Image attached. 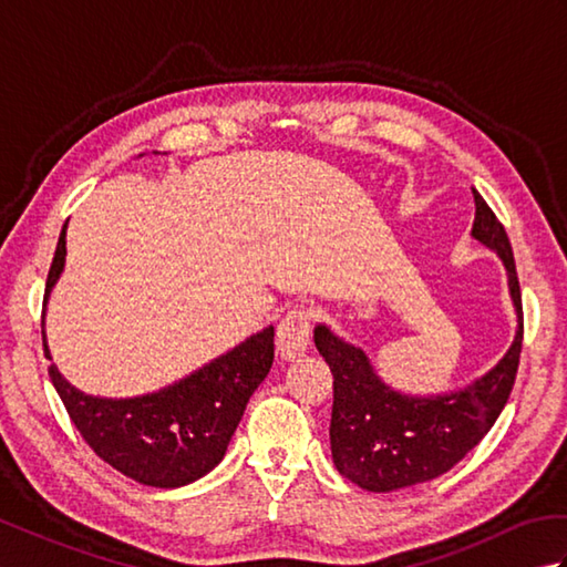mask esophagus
Returning a JSON list of instances; mask_svg holds the SVG:
<instances>
[{
  "mask_svg": "<svg viewBox=\"0 0 567 567\" xmlns=\"http://www.w3.org/2000/svg\"><path fill=\"white\" fill-rule=\"evenodd\" d=\"M309 311L305 307H295L292 311H287L285 319L277 327L275 336V346L277 353H280L282 360H295L299 355L307 353L309 348Z\"/></svg>",
  "mask_w": 567,
  "mask_h": 567,
  "instance_id": "esophagus-1",
  "label": "esophagus"
}]
</instances>
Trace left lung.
<instances>
[{
  "label": "left lung",
  "mask_w": 567,
  "mask_h": 567,
  "mask_svg": "<svg viewBox=\"0 0 567 567\" xmlns=\"http://www.w3.org/2000/svg\"><path fill=\"white\" fill-rule=\"evenodd\" d=\"M475 197L473 238L495 250L507 270L516 333L499 363L463 390L404 394L384 382L363 348L317 323L315 343L333 372L331 455L343 477L368 492H394L439 477L485 439L502 414L519 368L524 317L514 252L487 202Z\"/></svg>",
  "instance_id": "left-lung-1"
}]
</instances>
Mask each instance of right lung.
I'll use <instances>...</instances> for the list:
<instances>
[{
	"mask_svg": "<svg viewBox=\"0 0 567 567\" xmlns=\"http://www.w3.org/2000/svg\"><path fill=\"white\" fill-rule=\"evenodd\" d=\"M65 228L45 280L41 323L48 360L53 358L45 343V305L65 268ZM272 327H265L187 378L124 400L84 394L53 363L48 375L72 424L104 463L141 485L173 489L195 483L221 463L250 394L272 368Z\"/></svg>",
	"mask_w": 567,
	"mask_h": 567,
	"instance_id": "right-lung-1",
	"label": "right lung"
}]
</instances>
